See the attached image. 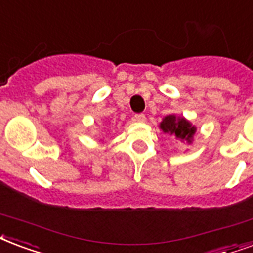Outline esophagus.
I'll use <instances>...</instances> for the list:
<instances>
[{"label": "esophagus", "mask_w": 253, "mask_h": 253, "mask_svg": "<svg viewBox=\"0 0 253 253\" xmlns=\"http://www.w3.org/2000/svg\"><path fill=\"white\" fill-rule=\"evenodd\" d=\"M134 121L135 122H139V123L146 122V115H144V114H135Z\"/></svg>", "instance_id": "34e87169"}]
</instances>
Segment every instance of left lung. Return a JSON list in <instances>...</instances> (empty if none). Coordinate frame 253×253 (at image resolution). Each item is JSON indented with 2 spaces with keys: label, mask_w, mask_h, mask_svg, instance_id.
I'll use <instances>...</instances> for the list:
<instances>
[{
  "label": "left lung",
  "mask_w": 253,
  "mask_h": 253,
  "mask_svg": "<svg viewBox=\"0 0 253 253\" xmlns=\"http://www.w3.org/2000/svg\"><path fill=\"white\" fill-rule=\"evenodd\" d=\"M161 130L165 134L172 135L173 138L179 142L192 143L194 135L196 132V127L192 126L186 118H180L176 115H167L159 125Z\"/></svg>",
  "instance_id": "obj_1"
}]
</instances>
